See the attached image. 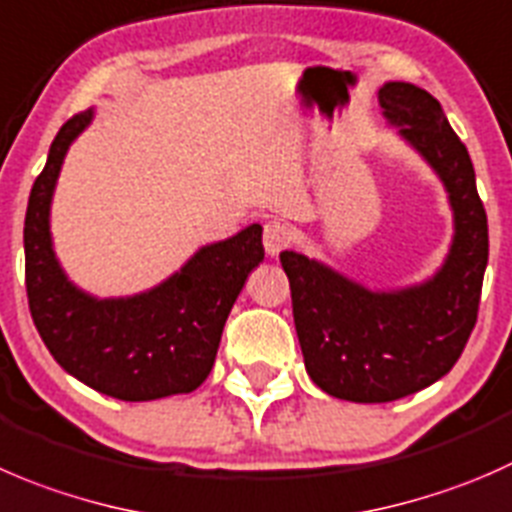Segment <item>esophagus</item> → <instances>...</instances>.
I'll use <instances>...</instances> for the list:
<instances>
[{"mask_svg": "<svg viewBox=\"0 0 512 512\" xmlns=\"http://www.w3.org/2000/svg\"><path fill=\"white\" fill-rule=\"evenodd\" d=\"M292 242V230L282 222L270 220L265 222V230H262V245H265L267 255H280L282 250H287Z\"/></svg>", "mask_w": 512, "mask_h": 512, "instance_id": "esophagus-1", "label": "esophagus"}]
</instances>
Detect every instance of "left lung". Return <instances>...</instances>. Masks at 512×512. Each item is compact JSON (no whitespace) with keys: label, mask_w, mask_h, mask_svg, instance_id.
<instances>
[{"label":"left lung","mask_w":512,"mask_h":512,"mask_svg":"<svg viewBox=\"0 0 512 512\" xmlns=\"http://www.w3.org/2000/svg\"><path fill=\"white\" fill-rule=\"evenodd\" d=\"M377 99L443 180L455 235L428 282L388 292L367 290L297 252L280 255L307 375L350 403H390L448 375L478 320L488 265V217L473 162L438 99L410 82L382 84Z\"/></svg>","instance_id":"1"}]
</instances>
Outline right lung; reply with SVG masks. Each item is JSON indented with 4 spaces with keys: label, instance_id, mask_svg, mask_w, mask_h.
I'll return each mask as SVG.
<instances>
[{
    "label": "right lung",
    "instance_id": "right-lung-1",
    "mask_svg": "<svg viewBox=\"0 0 512 512\" xmlns=\"http://www.w3.org/2000/svg\"><path fill=\"white\" fill-rule=\"evenodd\" d=\"M89 122L92 109L62 124L29 195L24 282L32 320L54 360L97 393L127 403L192 393L210 375L227 315L265 257L262 227L202 247L140 295L97 300L82 292L54 257L49 205L64 155Z\"/></svg>",
    "mask_w": 512,
    "mask_h": 512
}]
</instances>
